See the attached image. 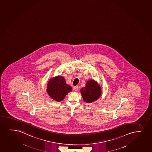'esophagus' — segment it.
I'll return each mask as SVG.
<instances>
[{
  "instance_id": "34e87169",
  "label": "esophagus",
  "mask_w": 152,
  "mask_h": 152,
  "mask_svg": "<svg viewBox=\"0 0 152 152\" xmlns=\"http://www.w3.org/2000/svg\"><path fill=\"white\" fill-rule=\"evenodd\" d=\"M73 90L75 91H77L79 90V86H75V87L73 88Z\"/></svg>"
}]
</instances>
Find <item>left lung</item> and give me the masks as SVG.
<instances>
[{"label": "left lung", "instance_id": "obj_1", "mask_svg": "<svg viewBox=\"0 0 152 152\" xmlns=\"http://www.w3.org/2000/svg\"><path fill=\"white\" fill-rule=\"evenodd\" d=\"M101 93L100 86L94 80H88L85 87L80 89L83 99L86 103H92L96 101L101 96Z\"/></svg>", "mask_w": 152, "mask_h": 152}]
</instances>
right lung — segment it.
Returning <instances> with one entry per match:
<instances>
[{"label":"right lung","instance_id":"obj_1","mask_svg":"<svg viewBox=\"0 0 152 152\" xmlns=\"http://www.w3.org/2000/svg\"><path fill=\"white\" fill-rule=\"evenodd\" d=\"M47 86L48 94L57 102L63 100L66 95L72 90V87L66 84L64 77L60 75L50 79Z\"/></svg>","mask_w":152,"mask_h":152}]
</instances>
